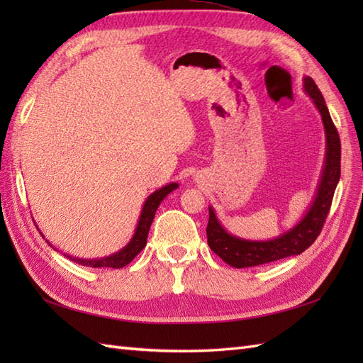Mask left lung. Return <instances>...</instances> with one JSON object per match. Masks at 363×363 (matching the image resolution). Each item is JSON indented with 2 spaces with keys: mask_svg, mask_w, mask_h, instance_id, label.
I'll use <instances>...</instances> for the list:
<instances>
[{
  "mask_svg": "<svg viewBox=\"0 0 363 363\" xmlns=\"http://www.w3.org/2000/svg\"><path fill=\"white\" fill-rule=\"evenodd\" d=\"M304 89L321 113L323 126H325L326 133V160L325 167H323L317 195H315L311 209L307 211L304 218L296 226L267 242L245 240V238L228 234L225 228L220 225L212 207H209V223H207L206 229L207 243H209L211 250L230 267H256L289 256H298L317 240L323 225H325L330 204H333L335 187L338 179H340L342 146L337 128L330 118L325 98H323L317 84L312 78H304Z\"/></svg>",
  "mask_w": 363,
  "mask_h": 363,
  "instance_id": "left-lung-1",
  "label": "left lung"
}]
</instances>
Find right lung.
<instances>
[{
	"label": "right lung",
	"instance_id": "right-lung-1",
	"mask_svg": "<svg viewBox=\"0 0 363 363\" xmlns=\"http://www.w3.org/2000/svg\"><path fill=\"white\" fill-rule=\"evenodd\" d=\"M176 189H177V184L172 182V184H168V186L156 190L154 194H151L148 196V199H146L145 204H143V209H142V213H140V218H138L134 237L130 238V242L125 246V248L120 250L118 252L112 254V256L101 257V259H79V257L68 256V254H64V256H67L70 260L76 262V264L84 265V267H91V268H103V267L104 268H123V267H126L129 262L133 260L137 256V254L145 248L146 238H148V233H150V226H151V223L154 220V215H156L159 204L164 201L168 194H172V191L176 190ZM38 230H40V229H38ZM40 235L43 237L42 233H40ZM46 243L51 245L48 240H46ZM52 248H54V246H52ZM54 250H56V248H54Z\"/></svg>",
	"mask_w": 363,
	"mask_h": 363
}]
</instances>
